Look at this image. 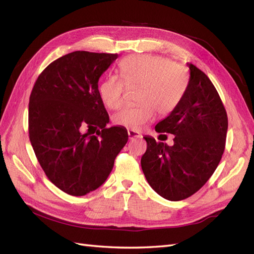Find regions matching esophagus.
I'll use <instances>...</instances> for the list:
<instances>
[{"label":"esophagus","instance_id":"34e87169","mask_svg":"<svg viewBox=\"0 0 254 254\" xmlns=\"http://www.w3.org/2000/svg\"><path fill=\"white\" fill-rule=\"evenodd\" d=\"M128 137L130 140L132 139H141L142 134L139 131H135V130H128Z\"/></svg>","mask_w":254,"mask_h":254}]
</instances>
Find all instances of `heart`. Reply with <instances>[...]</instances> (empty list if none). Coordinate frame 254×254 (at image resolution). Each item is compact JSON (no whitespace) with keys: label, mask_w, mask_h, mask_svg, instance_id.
Segmentation results:
<instances>
[{"label":"heart","mask_w":254,"mask_h":254,"mask_svg":"<svg viewBox=\"0 0 254 254\" xmlns=\"http://www.w3.org/2000/svg\"><path fill=\"white\" fill-rule=\"evenodd\" d=\"M120 72L125 81L110 76L99 84L98 95L107 108L117 110L124 103L125 84L128 88H141L137 94L141 105L125 107L112 117L114 125L130 130H140L153 120L156 111L161 115L171 113L186 90L182 70L164 57L129 56L121 63Z\"/></svg>","instance_id":"1"}]
</instances>
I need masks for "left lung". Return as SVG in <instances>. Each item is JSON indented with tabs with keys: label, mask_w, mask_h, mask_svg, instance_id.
<instances>
[{
	"label": "left lung",
	"mask_w": 254,
	"mask_h": 254,
	"mask_svg": "<svg viewBox=\"0 0 254 254\" xmlns=\"http://www.w3.org/2000/svg\"><path fill=\"white\" fill-rule=\"evenodd\" d=\"M190 78L179 104L159 122L157 132L175 135L174 145L146 135L141 159L149 186L171 201L183 200L200 190L218 166L225 150L228 117L210 78L188 64Z\"/></svg>",
	"instance_id": "8db88e82"
}]
</instances>
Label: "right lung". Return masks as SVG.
<instances>
[{
  "label": "right lung",
  "mask_w": 254,
  "mask_h": 254,
  "mask_svg": "<svg viewBox=\"0 0 254 254\" xmlns=\"http://www.w3.org/2000/svg\"><path fill=\"white\" fill-rule=\"evenodd\" d=\"M118 57L66 54L44 68L30 93V143L50 181L68 195L101 187L128 141L124 127H106L109 115L98 95L99 77Z\"/></svg>",
  "instance_id": "add662e5"
}]
</instances>
